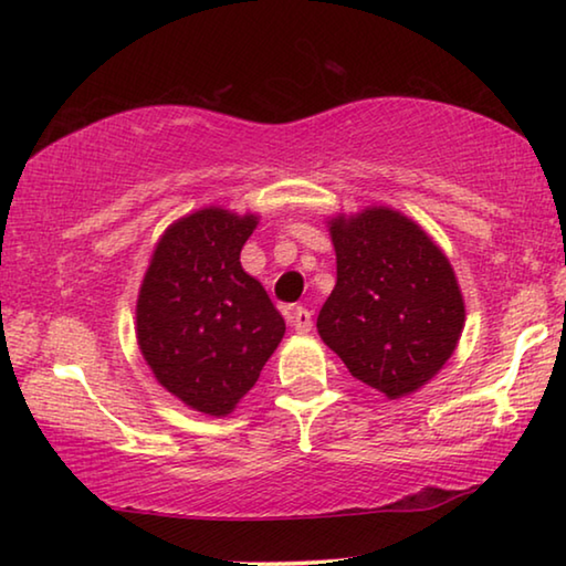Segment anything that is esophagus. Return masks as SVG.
Returning <instances> with one entry per match:
<instances>
[{
	"label": "esophagus",
	"instance_id": "1",
	"mask_svg": "<svg viewBox=\"0 0 566 566\" xmlns=\"http://www.w3.org/2000/svg\"><path fill=\"white\" fill-rule=\"evenodd\" d=\"M290 322L296 334H310L312 332V314L306 306H292Z\"/></svg>",
	"mask_w": 566,
	"mask_h": 566
}]
</instances>
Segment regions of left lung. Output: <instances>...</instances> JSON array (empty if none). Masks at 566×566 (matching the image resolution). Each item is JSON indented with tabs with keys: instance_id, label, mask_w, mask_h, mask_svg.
<instances>
[{
	"instance_id": "1",
	"label": "left lung",
	"mask_w": 566,
	"mask_h": 566,
	"mask_svg": "<svg viewBox=\"0 0 566 566\" xmlns=\"http://www.w3.org/2000/svg\"><path fill=\"white\" fill-rule=\"evenodd\" d=\"M327 227L337 284L317 317L322 342L387 399L415 395L462 337L467 310L452 264L391 207L329 217Z\"/></svg>"
}]
</instances>
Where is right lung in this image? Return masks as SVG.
<instances>
[{"instance_id": "add662e5", "label": "right lung", "mask_w": 566, "mask_h": 566, "mask_svg": "<svg viewBox=\"0 0 566 566\" xmlns=\"http://www.w3.org/2000/svg\"><path fill=\"white\" fill-rule=\"evenodd\" d=\"M260 217L202 207L171 222L137 296V344L151 375L209 417L237 409L286 324L239 252Z\"/></svg>"}]
</instances>
